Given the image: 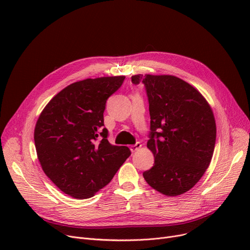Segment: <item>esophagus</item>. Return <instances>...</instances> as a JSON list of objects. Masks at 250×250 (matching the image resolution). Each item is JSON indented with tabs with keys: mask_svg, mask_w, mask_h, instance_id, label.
<instances>
[{
	"mask_svg": "<svg viewBox=\"0 0 250 250\" xmlns=\"http://www.w3.org/2000/svg\"><path fill=\"white\" fill-rule=\"evenodd\" d=\"M141 147H142V144L138 142V143H136V144H135V145H132V146H130V147H129V149H130V151H132V152L134 153V152L138 151Z\"/></svg>",
	"mask_w": 250,
	"mask_h": 250,
	"instance_id": "34e87169",
	"label": "esophagus"
}]
</instances>
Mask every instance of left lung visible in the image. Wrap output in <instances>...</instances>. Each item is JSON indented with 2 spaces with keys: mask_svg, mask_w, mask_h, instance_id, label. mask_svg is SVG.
I'll return each instance as SVG.
<instances>
[{
  "mask_svg": "<svg viewBox=\"0 0 250 250\" xmlns=\"http://www.w3.org/2000/svg\"><path fill=\"white\" fill-rule=\"evenodd\" d=\"M132 82L145 84L149 99L147 147L155 162L143 176L166 196L185 193L211 163L216 143L213 110L198 89L178 77L139 74Z\"/></svg>",
  "mask_w": 250,
  "mask_h": 250,
  "instance_id": "8db88e82",
  "label": "left lung"
}]
</instances>
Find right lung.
Wrapping results in <instances>:
<instances>
[{"label":"right lung","instance_id":"right-lung-1","mask_svg":"<svg viewBox=\"0 0 250 250\" xmlns=\"http://www.w3.org/2000/svg\"><path fill=\"white\" fill-rule=\"evenodd\" d=\"M125 78L75 82L51 98L36 122L34 143L43 172L74 199H89L108 185L130 155L127 147L111 145L102 127L105 103Z\"/></svg>","mask_w":250,"mask_h":250}]
</instances>
